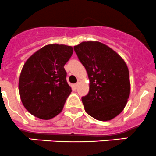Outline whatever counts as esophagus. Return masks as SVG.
I'll return each instance as SVG.
<instances>
[{
	"label": "esophagus",
	"mask_w": 156,
	"mask_h": 156,
	"mask_svg": "<svg viewBox=\"0 0 156 156\" xmlns=\"http://www.w3.org/2000/svg\"><path fill=\"white\" fill-rule=\"evenodd\" d=\"M79 85H80V83H79V82H78V83H75V84H74V87L76 89V88H77L78 86H79Z\"/></svg>",
	"instance_id": "34e87169"
}]
</instances>
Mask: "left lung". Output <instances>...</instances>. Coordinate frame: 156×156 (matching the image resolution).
<instances>
[{"mask_svg": "<svg viewBox=\"0 0 156 156\" xmlns=\"http://www.w3.org/2000/svg\"><path fill=\"white\" fill-rule=\"evenodd\" d=\"M73 49L89 79V93L82 97L85 111L98 121L112 120L122 112L130 95L127 64L98 41H83Z\"/></svg>", "mask_w": 156, "mask_h": 156, "instance_id": "1", "label": "left lung"}]
</instances>
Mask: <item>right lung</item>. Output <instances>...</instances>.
<instances>
[{
    "label": "right lung",
    "mask_w": 156,
    "mask_h": 156,
    "mask_svg": "<svg viewBox=\"0 0 156 156\" xmlns=\"http://www.w3.org/2000/svg\"><path fill=\"white\" fill-rule=\"evenodd\" d=\"M73 52L71 46L48 44L26 61L20 76L19 92L24 107L32 115L49 120L63 110L71 92L64 67Z\"/></svg>",
    "instance_id": "add662e5"
}]
</instances>
